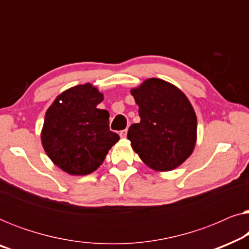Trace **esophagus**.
I'll use <instances>...</instances> for the list:
<instances>
[{
    "instance_id": "1",
    "label": "esophagus",
    "mask_w": 249,
    "mask_h": 249,
    "mask_svg": "<svg viewBox=\"0 0 249 249\" xmlns=\"http://www.w3.org/2000/svg\"><path fill=\"white\" fill-rule=\"evenodd\" d=\"M127 132H128L127 129H124V130H121L120 134H119V135H120L121 138H125V137H127Z\"/></svg>"
}]
</instances>
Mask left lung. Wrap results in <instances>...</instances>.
Listing matches in <instances>:
<instances>
[{
	"instance_id": "obj_1",
	"label": "left lung",
	"mask_w": 249,
	"mask_h": 249,
	"mask_svg": "<svg viewBox=\"0 0 249 249\" xmlns=\"http://www.w3.org/2000/svg\"><path fill=\"white\" fill-rule=\"evenodd\" d=\"M131 95L141 122L130 125L127 137L142 161L155 171H171L192 155L197 118L185 94L159 78L146 79Z\"/></svg>"
}]
</instances>
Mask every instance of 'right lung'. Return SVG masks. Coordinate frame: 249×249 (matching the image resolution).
Instances as JSON below:
<instances>
[{
	"label": "right lung",
	"instance_id": "right-lung-1",
	"mask_svg": "<svg viewBox=\"0 0 249 249\" xmlns=\"http://www.w3.org/2000/svg\"><path fill=\"white\" fill-rule=\"evenodd\" d=\"M103 94L90 84L64 90L47 108L42 129L44 151L72 176L94 172L120 137L108 128V112L97 108Z\"/></svg>",
	"mask_w": 249,
	"mask_h": 249
}]
</instances>
